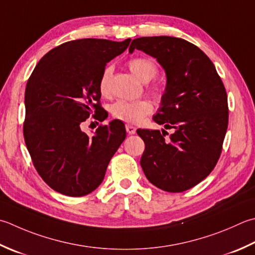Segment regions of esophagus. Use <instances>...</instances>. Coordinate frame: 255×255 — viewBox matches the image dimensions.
<instances>
[{"instance_id":"esophagus-1","label":"esophagus","mask_w":255,"mask_h":255,"mask_svg":"<svg viewBox=\"0 0 255 255\" xmlns=\"http://www.w3.org/2000/svg\"><path fill=\"white\" fill-rule=\"evenodd\" d=\"M126 131L129 134H133V133H136V128L131 126V125H126Z\"/></svg>"}]
</instances>
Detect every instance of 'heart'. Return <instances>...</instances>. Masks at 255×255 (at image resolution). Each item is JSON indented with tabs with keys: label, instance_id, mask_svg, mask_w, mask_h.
<instances>
[{
	"label": "heart",
	"instance_id": "1",
	"mask_svg": "<svg viewBox=\"0 0 255 255\" xmlns=\"http://www.w3.org/2000/svg\"><path fill=\"white\" fill-rule=\"evenodd\" d=\"M128 67L134 76L144 83L151 81L158 73V66L156 62L152 58L146 56L131 58L128 62ZM98 89L103 96H107L109 92H111V68L109 67L105 69L101 78H99ZM150 89L154 96H161L162 88L159 85H153ZM152 109V104L147 101V99H139V101L133 102L119 99V101L112 105L111 112L113 117L119 119V121L137 124L140 123L149 114H151Z\"/></svg>",
	"mask_w": 255,
	"mask_h": 255
}]
</instances>
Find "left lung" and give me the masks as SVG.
Returning <instances> with one entry per match:
<instances>
[{"instance_id": "1", "label": "left lung", "mask_w": 255, "mask_h": 255, "mask_svg": "<svg viewBox=\"0 0 255 255\" xmlns=\"http://www.w3.org/2000/svg\"><path fill=\"white\" fill-rule=\"evenodd\" d=\"M157 58L167 75L166 92L153 121L173 129H138L144 142V176L168 192H182L207 178L216 167L229 122L226 88L213 63L196 45L172 36L134 38L129 53Z\"/></svg>"}]
</instances>
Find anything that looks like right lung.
I'll use <instances>...</instances> for the list:
<instances>
[{
  "mask_svg": "<svg viewBox=\"0 0 255 255\" xmlns=\"http://www.w3.org/2000/svg\"><path fill=\"white\" fill-rule=\"evenodd\" d=\"M131 39L114 42L82 38L45 54L25 89L24 140L35 169L53 190L83 197L104 180L108 163L126 138L123 122L101 125L93 137L81 126L108 114L101 105L98 83L105 67Z\"/></svg>",
  "mask_w": 255,
  "mask_h": 255,
  "instance_id": "add662e5",
  "label": "right lung"
}]
</instances>
